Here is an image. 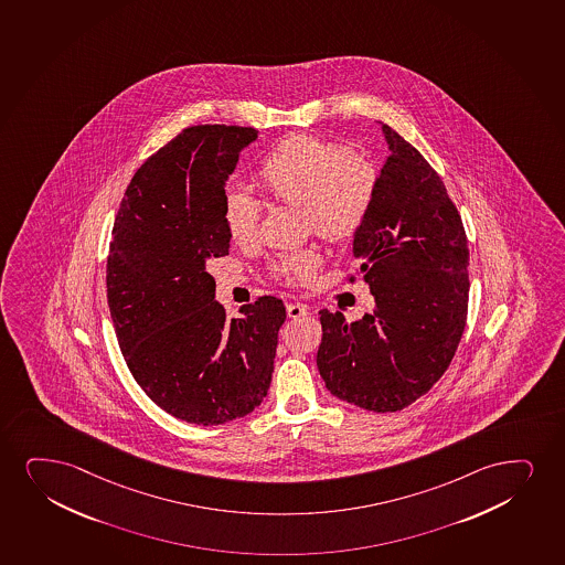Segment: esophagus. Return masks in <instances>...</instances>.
<instances>
[{"label": "esophagus", "instance_id": "34e87169", "mask_svg": "<svg viewBox=\"0 0 565 565\" xmlns=\"http://www.w3.org/2000/svg\"><path fill=\"white\" fill-rule=\"evenodd\" d=\"M307 307H305V305H300V302H289V305H287V316H289L291 320L302 318V316H307Z\"/></svg>", "mask_w": 565, "mask_h": 565}]
</instances>
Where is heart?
Returning <instances> with one entry per match:
<instances>
[{"label": "heart", "instance_id": "1", "mask_svg": "<svg viewBox=\"0 0 565 565\" xmlns=\"http://www.w3.org/2000/svg\"><path fill=\"white\" fill-rule=\"evenodd\" d=\"M257 179L274 200L300 205L308 228L337 245L354 242L363 231L379 189V171L367 158L307 132L279 140L260 161ZM223 223L234 244H252L258 234L260 205L244 190H228ZM320 265V253L305 247L279 255L273 273L302 286L312 281Z\"/></svg>", "mask_w": 565, "mask_h": 565}]
</instances>
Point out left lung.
<instances>
[{"mask_svg":"<svg viewBox=\"0 0 565 565\" xmlns=\"http://www.w3.org/2000/svg\"><path fill=\"white\" fill-rule=\"evenodd\" d=\"M383 131L391 156L354 239L355 274L370 284L375 308L350 323L321 310L318 370L333 396L394 413L449 367L467 326L470 281L467 232L441 177L392 127Z\"/></svg>","mask_w":565,"mask_h":565,"instance_id":"left-lung-1","label":"left lung"}]
</instances>
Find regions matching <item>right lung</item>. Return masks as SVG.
I'll return each instance as SVG.
<instances>
[{"instance_id": "obj_1", "label": "right lung", "mask_w": 565, "mask_h": 565, "mask_svg": "<svg viewBox=\"0 0 565 565\" xmlns=\"http://www.w3.org/2000/svg\"><path fill=\"white\" fill-rule=\"evenodd\" d=\"M257 135L182 129L135 171L111 228L106 292L119 350L153 404L192 425L245 417L273 381L284 302L265 295L228 320L207 273L228 255L226 182Z\"/></svg>"}]
</instances>
